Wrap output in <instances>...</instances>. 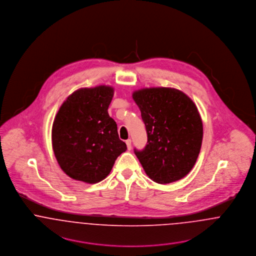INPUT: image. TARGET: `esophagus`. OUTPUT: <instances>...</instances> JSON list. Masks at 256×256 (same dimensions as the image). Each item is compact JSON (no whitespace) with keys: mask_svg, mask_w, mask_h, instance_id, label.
Returning <instances> with one entry per match:
<instances>
[{"mask_svg":"<svg viewBox=\"0 0 256 256\" xmlns=\"http://www.w3.org/2000/svg\"><path fill=\"white\" fill-rule=\"evenodd\" d=\"M126 146H128V150H130V148H132V140H130V139L126 140Z\"/></svg>","mask_w":256,"mask_h":256,"instance_id":"34e87169","label":"esophagus"}]
</instances>
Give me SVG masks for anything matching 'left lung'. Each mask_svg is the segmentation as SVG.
Instances as JSON below:
<instances>
[{
    "label": "left lung",
    "mask_w": 256,
    "mask_h": 256,
    "mask_svg": "<svg viewBox=\"0 0 256 256\" xmlns=\"http://www.w3.org/2000/svg\"><path fill=\"white\" fill-rule=\"evenodd\" d=\"M146 126L148 142L134 154L150 180L160 184L184 178L195 165L202 142V122L194 102L168 87L132 94Z\"/></svg>",
    "instance_id": "1"
}]
</instances>
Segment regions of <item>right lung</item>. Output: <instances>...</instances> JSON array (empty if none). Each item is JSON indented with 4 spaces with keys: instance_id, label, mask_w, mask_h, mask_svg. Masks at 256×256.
Listing matches in <instances>:
<instances>
[{
    "instance_id": "1",
    "label": "right lung",
    "mask_w": 256,
    "mask_h": 256,
    "mask_svg": "<svg viewBox=\"0 0 256 256\" xmlns=\"http://www.w3.org/2000/svg\"><path fill=\"white\" fill-rule=\"evenodd\" d=\"M111 86L82 88L62 104L52 130V148L62 170L76 180L97 183L126 150L108 112Z\"/></svg>"
}]
</instances>
